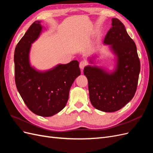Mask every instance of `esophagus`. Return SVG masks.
I'll use <instances>...</instances> for the list:
<instances>
[{
	"mask_svg": "<svg viewBox=\"0 0 153 153\" xmlns=\"http://www.w3.org/2000/svg\"><path fill=\"white\" fill-rule=\"evenodd\" d=\"M86 65H87V62L85 61H81L80 62L79 66H80V69H82H82L86 66Z\"/></svg>",
	"mask_w": 153,
	"mask_h": 153,
	"instance_id": "obj_1",
	"label": "esophagus"
}]
</instances>
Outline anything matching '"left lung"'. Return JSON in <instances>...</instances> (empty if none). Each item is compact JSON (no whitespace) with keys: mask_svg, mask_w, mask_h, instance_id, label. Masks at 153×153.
Segmentation results:
<instances>
[{"mask_svg":"<svg viewBox=\"0 0 153 153\" xmlns=\"http://www.w3.org/2000/svg\"><path fill=\"white\" fill-rule=\"evenodd\" d=\"M104 43L110 45L117 56V66L111 73L96 66L85 67L91 103L96 109L114 112L122 108L133 98L137 91L140 62L136 45L123 23L112 18ZM92 62V61H91Z\"/></svg>","mask_w":153,"mask_h":153,"instance_id":"obj_1","label":"left lung"}]
</instances>
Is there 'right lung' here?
Wrapping results in <instances>:
<instances>
[{"instance_id":"obj_1","label":"right lung","mask_w":153,"mask_h":153,"mask_svg":"<svg viewBox=\"0 0 153 153\" xmlns=\"http://www.w3.org/2000/svg\"><path fill=\"white\" fill-rule=\"evenodd\" d=\"M40 24V21L34 22L16 45L15 78L17 90L29 109L40 116L50 117L65 107L69 89L81 72L76 60L45 72L30 66V49L42 30Z\"/></svg>"}]
</instances>
